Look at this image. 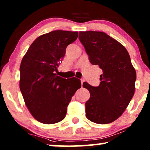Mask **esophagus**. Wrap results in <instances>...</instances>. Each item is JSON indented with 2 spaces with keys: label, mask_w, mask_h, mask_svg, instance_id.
<instances>
[{
  "label": "esophagus",
  "mask_w": 150,
  "mask_h": 150,
  "mask_svg": "<svg viewBox=\"0 0 150 150\" xmlns=\"http://www.w3.org/2000/svg\"><path fill=\"white\" fill-rule=\"evenodd\" d=\"M81 85H83V82H84V80L81 79Z\"/></svg>",
  "instance_id": "1"
}]
</instances>
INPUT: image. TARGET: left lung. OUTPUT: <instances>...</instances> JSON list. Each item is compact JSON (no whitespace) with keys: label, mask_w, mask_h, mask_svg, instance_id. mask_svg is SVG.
<instances>
[{"label":"left lung","mask_w":150,"mask_h":150,"mask_svg":"<svg viewBox=\"0 0 150 150\" xmlns=\"http://www.w3.org/2000/svg\"><path fill=\"white\" fill-rule=\"evenodd\" d=\"M79 35L90 63L103 70L98 87L83 83L90 93L86 117L95 123H110L122 115L134 94L136 70L125 47L105 33L87 31Z\"/></svg>","instance_id":"obj_1"}]
</instances>
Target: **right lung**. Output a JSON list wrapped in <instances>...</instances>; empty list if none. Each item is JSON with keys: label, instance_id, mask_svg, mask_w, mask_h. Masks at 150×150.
<instances>
[{"label": "right lung", "instance_id": "obj_1", "mask_svg": "<svg viewBox=\"0 0 150 150\" xmlns=\"http://www.w3.org/2000/svg\"><path fill=\"white\" fill-rule=\"evenodd\" d=\"M78 32L56 30L42 34L31 45L20 66V86L25 105L35 119L54 124L65 117L67 106L77 89L79 79H65L56 74L68 45Z\"/></svg>", "mask_w": 150, "mask_h": 150}]
</instances>
